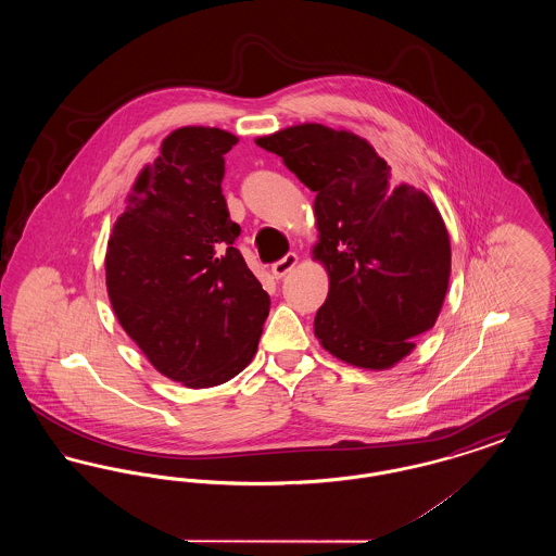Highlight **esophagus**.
Masks as SVG:
<instances>
[{"label": "esophagus", "instance_id": "esophagus-1", "mask_svg": "<svg viewBox=\"0 0 556 556\" xmlns=\"http://www.w3.org/2000/svg\"><path fill=\"white\" fill-rule=\"evenodd\" d=\"M298 265V256L290 252V254H286L281 261H277V263H273L270 266V273L275 275V279H281L283 275H288L293 266Z\"/></svg>", "mask_w": 556, "mask_h": 556}]
</instances>
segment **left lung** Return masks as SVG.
I'll list each match as a JSON object with an SVG mask.
<instances>
[{
    "mask_svg": "<svg viewBox=\"0 0 556 556\" xmlns=\"http://www.w3.org/2000/svg\"><path fill=\"white\" fill-rule=\"evenodd\" d=\"M313 191L315 256L329 293L315 317L325 350L363 369H388L429 331L450 279L446 225L424 191L392 186V173L365 139L298 125L256 139Z\"/></svg>",
    "mask_w": 556,
    "mask_h": 556,
    "instance_id": "obj_1",
    "label": "left lung"
}]
</instances>
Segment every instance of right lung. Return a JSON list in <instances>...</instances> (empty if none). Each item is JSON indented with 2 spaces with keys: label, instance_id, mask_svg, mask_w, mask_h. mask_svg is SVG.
<instances>
[{
  "label": "right lung",
  "instance_id": "1",
  "mask_svg": "<svg viewBox=\"0 0 556 556\" xmlns=\"http://www.w3.org/2000/svg\"><path fill=\"white\" fill-rule=\"evenodd\" d=\"M238 137L170 132L143 168L108 241L106 286L123 329L156 369L187 388L218 386L256 354L270 298L245 265L223 195Z\"/></svg>",
  "mask_w": 556,
  "mask_h": 556
}]
</instances>
